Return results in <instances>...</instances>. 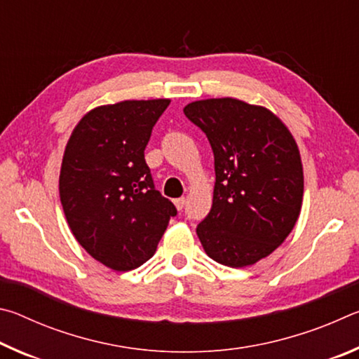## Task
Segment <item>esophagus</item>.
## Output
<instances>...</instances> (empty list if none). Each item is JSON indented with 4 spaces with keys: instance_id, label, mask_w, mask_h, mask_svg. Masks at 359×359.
Here are the masks:
<instances>
[{
    "instance_id": "34e87169",
    "label": "esophagus",
    "mask_w": 359,
    "mask_h": 359,
    "mask_svg": "<svg viewBox=\"0 0 359 359\" xmlns=\"http://www.w3.org/2000/svg\"><path fill=\"white\" fill-rule=\"evenodd\" d=\"M185 203H187V199L185 198H177L174 201V204H175V208H177V210H182L185 208Z\"/></svg>"
}]
</instances>
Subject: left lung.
<instances>
[{
    "mask_svg": "<svg viewBox=\"0 0 359 359\" xmlns=\"http://www.w3.org/2000/svg\"><path fill=\"white\" fill-rule=\"evenodd\" d=\"M214 151L212 209L196 234L217 263L244 267L287 239L302 204L304 174L296 141L277 115L234 98L185 106Z\"/></svg>",
    "mask_w": 359,
    "mask_h": 359,
    "instance_id": "left-lung-1",
    "label": "left lung"
}]
</instances>
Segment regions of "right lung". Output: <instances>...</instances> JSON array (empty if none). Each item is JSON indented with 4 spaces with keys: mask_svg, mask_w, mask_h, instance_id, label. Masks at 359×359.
Segmentation results:
<instances>
[{
    "mask_svg": "<svg viewBox=\"0 0 359 359\" xmlns=\"http://www.w3.org/2000/svg\"><path fill=\"white\" fill-rule=\"evenodd\" d=\"M169 100L121 101L85 114L65 149L60 201L85 250L114 271L154 257L175 205L161 196L144 158Z\"/></svg>",
    "mask_w": 359,
    "mask_h": 359,
    "instance_id": "1",
    "label": "right lung"
}]
</instances>
